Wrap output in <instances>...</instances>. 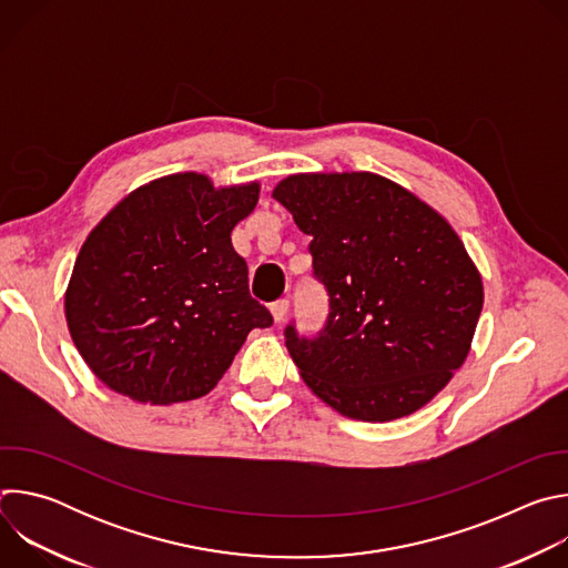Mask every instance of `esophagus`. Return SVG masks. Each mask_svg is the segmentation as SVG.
I'll use <instances>...</instances> for the list:
<instances>
[{"instance_id": "esophagus-1", "label": "esophagus", "mask_w": 568, "mask_h": 568, "mask_svg": "<svg viewBox=\"0 0 568 568\" xmlns=\"http://www.w3.org/2000/svg\"><path fill=\"white\" fill-rule=\"evenodd\" d=\"M270 310H272L274 323H283L285 316H287V312H290V301H287V298H281V301H276Z\"/></svg>"}]
</instances>
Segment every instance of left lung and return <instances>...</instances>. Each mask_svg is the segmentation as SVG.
<instances>
[{
	"label": "left lung",
	"mask_w": 568,
	"mask_h": 568,
	"mask_svg": "<svg viewBox=\"0 0 568 568\" xmlns=\"http://www.w3.org/2000/svg\"><path fill=\"white\" fill-rule=\"evenodd\" d=\"M272 197L312 237L328 290L326 328L285 331L307 388L346 418L412 416L471 348L483 281L463 240L427 202L375 173H296Z\"/></svg>",
	"instance_id": "8db88e82"
}]
</instances>
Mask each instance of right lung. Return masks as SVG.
<instances>
[{
    "label": "right lung",
    "instance_id": "1",
    "mask_svg": "<svg viewBox=\"0 0 568 568\" xmlns=\"http://www.w3.org/2000/svg\"><path fill=\"white\" fill-rule=\"evenodd\" d=\"M261 184L175 173L128 193L85 237L64 292L67 328L90 371L143 404L206 395L272 314L250 296L231 231Z\"/></svg>",
    "mask_w": 568,
    "mask_h": 568
}]
</instances>
